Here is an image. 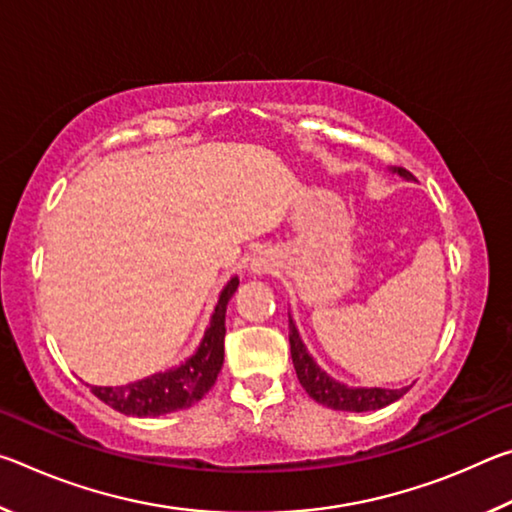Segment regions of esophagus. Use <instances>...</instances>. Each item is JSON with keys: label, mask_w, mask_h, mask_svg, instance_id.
Masks as SVG:
<instances>
[{"label": "esophagus", "mask_w": 512, "mask_h": 512, "mask_svg": "<svg viewBox=\"0 0 512 512\" xmlns=\"http://www.w3.org/2000/svg\"><path fill=\"white\" fill-rule=\"evenodd\" d=\"M271 266H273V257L266 253H259L253 257V262H250V273L262 275L266 271H271Z\"/></svg>", "instance_id": "obj_1"}]
</instances>
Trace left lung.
Wrapping results in <instances>:
<instances>
[{
    "instance_id": "obj_1",
    "label": "left lung",
    "mask_w": 512,
    "mask_h": 512,
    "mask_svg": "<svg viewBox=\"0 0 512 512\" xmlns=\"http://www.w3.org/2000/svg\"><path fill=\"white\" fill-rule=\"evenodd\" d=\"M393 173L402 176L404 180H413V176L406 169H393ZM289 343H291L293 368H296V375L300 379L302 388H305L309 397H314L318 404L327 406V409L352 411V413L377 411L400 400V397L411 388V386H404V388L348 386L343 384V381H336L334 377H329L327 372L314 361V357H311L307 345L302 343L296 320L291 318V314H289Z\"/></svg>"
}]
</instances>
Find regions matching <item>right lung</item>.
Wrapping results in <instances>:
<instances>
[{
	"label": "right lung",
	"mask_w": 512,
	"mask_h": 512,
	"mask_svg": "<svg viewBox=\"0 0 512 512\" xmlns=\"http://www.w3.org/2000/svg\"><path fill=\"white\" fill-rule=\"evenodd\" d=\"M237 287L239 277H230L212 311L201 345L180 366L155 372L124 386H90L92 393L115 411L135 415V418H158V415L189 409L196 404L214 386L216 375L221 372L225 309Z\"/></svg>",
	"instance_id": "obj_1"
}]
</instances>
